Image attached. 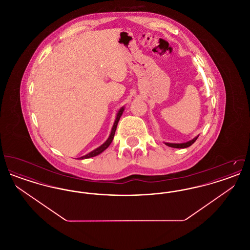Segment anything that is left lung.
<instances>
[{"label":"left lung","mask_w":250,"mask_h":250,"mask_svg":"<svg viewBox=\"0 0 250 250\" xmlns=\"http://www.w3.org/2000/svg\"><path fill=\"white\" fill-rule=\"evenodd\" d=\"M199 138V135L197 137H195L194 139H192L190 141L187 142V143H164L166 144L167 146L168 147H171V148H178V149H184V148H188L191 146L193 143H195L197 141V139Z\"/></svg>","instance_id":"obj_1"}]
</instances>
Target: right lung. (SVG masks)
<instances>
[{
  "label": "right lung",
  "mask_w": 250,
  "mask_h": 250,
  "mask_svg": "<svg viewBox=\"0 0 250 250\" xmlns=\"http://www.w3.org/2000/svg\"><path fill=\"white\" fill-rule=\"evenodd\" d=\"M124 110H125V106H123V107H121L119 110H118V112H117V114H116V118H115V121H114V124H113V125H112V128H111L110 134H109L107 141L103 143L102 145H100L99 147H97L94 151L90 152L89 154L83 155V156H81V157H79V158H77V159L83 160V159H87V158H90V157H94V156H96V155L101 154L102 152H104V151L107 149V147L109 146V144L112 142L113 138H114V134H115V131H116V128H117L118 122H119L120 118H121V116H122Z\"/></svg>",
  "instance_id": "1"
}]
</instances>
